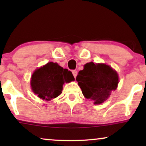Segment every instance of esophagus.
<instances>
[{"label":"esophagus","instance_id":"1","mask_svg":"<svg viewBox=\"0 0 146 146\" xmlns=\"http://www.w3.org/2000/svg\"><path fill=\"white\" fill-rule=\"evenodd\" d=\"M72 74L74 76V78L76 77V76L78 74V72H77L76 70H74L72 71Z\"/></svg>","mask_w":146,"mask_h":146}]
</instances>
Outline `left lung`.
<instances>
[{
	"label": "left lung",
	"mask_w": 146,
	"mask_h": 146,
	"mask_svg": "<svg viewBox=\"0 0 146 146\" xmlns=\"http://www.w3.org/2000/svg\"><path fill=\"white\" fill-rule=\"evenodd\" d=\"M76 80L84 97L93 100L94 104L106 100L111 92L116 90L119 82L118 74L111 66L92 62L84 66Z\"/></svg>",
	"instance_id": "8db88e82"
}]
</instances>
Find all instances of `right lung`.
Wrapping results in <instances>:
<instances>
[{"label": "right lung", "mask_w": 146, "mask_h": 146, "mask_svg": "<svg viewBox=\"0 0 146 146\" xmlns=\"http://www.w3.org/2000/svg\"><path fill=\"white\" fill-rule=\"evenodd\" d=\"M72 73L52 62L38 68L31 77V88L40 98L50 101L61 94L63 84L74 80Z\"/></svg>", "instance_id": "1"}]
</instances>
